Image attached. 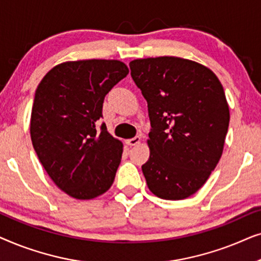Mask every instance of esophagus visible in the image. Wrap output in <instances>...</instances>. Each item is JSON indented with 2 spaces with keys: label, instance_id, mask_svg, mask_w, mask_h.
<instances>
[{
  "label": "esophagus",
  "instance_id": "1",
  "mask_svg": "<svg viewBox=\"0 0 261 261\" xmlns=\"http://www.w3.org/2000/svg\"><path fill=\"white\" fill-rule=\"evenodd\" d=\"M140 141H141V138L139 137V135H137V137H134V138L128 139V140H126L127 145H129V146H135V145L140 144Z\"/></svg>",
  "mask_w": 261,
  "mask_h": 261
}]
</instances>
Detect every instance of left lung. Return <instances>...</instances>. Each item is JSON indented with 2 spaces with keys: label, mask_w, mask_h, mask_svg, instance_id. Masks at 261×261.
<instances>
[{
  "label": "left lung",
  "mask_w": 261,
  "mask_h": 261,
  "mask_svg": "<svg viewBox=\"0 0 261 261\" xmlns=\"http://www.w3.org/2000/svg\"><path fill=\"white\" fill-rule=\"evenodd\" d=\"M129 67L151 121L146 183L160 198H187L222 155L229 126L222 84L208 67L177 57L137 59Z\"/></svg>",
  "instance_id": "obj_1"
}]
</instances>
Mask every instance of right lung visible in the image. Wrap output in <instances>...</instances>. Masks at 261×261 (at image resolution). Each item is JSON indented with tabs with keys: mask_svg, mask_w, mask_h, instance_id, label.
Here are the masks:
<instances>
[{
	"mask_svg": "<svg viewBox=\"0 0 261 261\" xmlns=\"http://www.w3.org/2000/svg\"><path fill=\"white\" fill-rule=\"evenodd\" d=\"M119 60L67 62L38 85L31 116V139L41 165L60 190L90 199L112 187L122 144L102 119L106 95L127 76Z\"/></svg>",
	"mask_w": 261,
	"mask_h": 261,
	"instance_id": "right-lung-1",
	"label": "right lung"
}]
</instances>
